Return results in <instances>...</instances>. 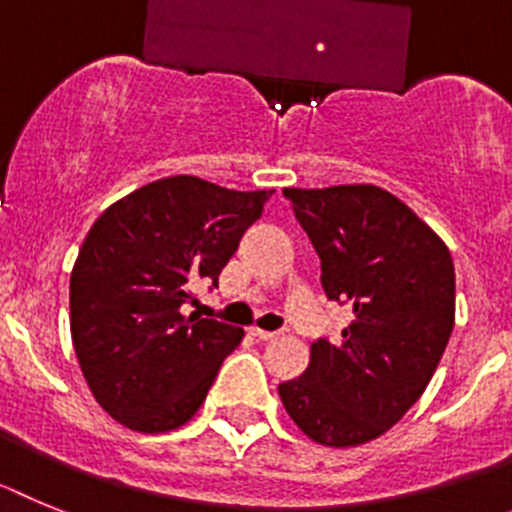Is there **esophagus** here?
<instances>
[{
    "instance_id": "esophagus-1",
    "label": "esophagus",
    "mask_w": 512,
    "mask_h": 512,
    "mask_svg": "<svg viewBox=\"0 0 512 512\" xmlns=\"http://www.w3.org/2000/svg\"><path fill=\"white\" fill-rule=\"evenodd\" d=\"M250 335L257 337V340H275L281 332H268V330H260V327H250Z\"/></svg>"
}]
</instances>
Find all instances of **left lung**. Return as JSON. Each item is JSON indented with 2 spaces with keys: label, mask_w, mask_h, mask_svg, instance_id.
Returning <instances> with one entry per match:
<instances>
[{
  "label": "left lung",
  "mask_w": 512,
  "mask_h": 512,
  "mask_svg": "<svg viewBox=\"0 0 512 512\" xmlns=\"http://www.w3.org/2000/svg\"><path fill=\"white\" fill-rule=\"evenodd\" d=\"M322 260L327 299L353 306L340 342H311L299 379L278 386L304 435L330 448L373 441L422 397L456 319V273L443 242L376 185L283 188Z\"/></svg>",
  "instance_id": "obj_1"
}]
</instances>
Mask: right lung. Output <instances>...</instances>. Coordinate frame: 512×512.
Listing matches in <instances>:
<instances>
[{
	"instance_id": "add662e5",
	"label": "right lung",
	"mask_w": 512,
	"mask_h": 512,
	"mask_svg": "<svg viewBox=\"0 0 512 512\" xmlns=\"http://www.w3.org/2000/svg\"><path fill=\"white\" fill-rule=\"evenodd\" d=\"M273 190L193 175L154 180L100 213L69 283L71 342L92 397L115 422L167 433L206 399L244 330L182 314L190 286L219 281Z\"/></svg>"
}]
</instances>
